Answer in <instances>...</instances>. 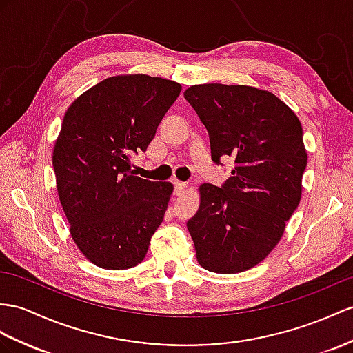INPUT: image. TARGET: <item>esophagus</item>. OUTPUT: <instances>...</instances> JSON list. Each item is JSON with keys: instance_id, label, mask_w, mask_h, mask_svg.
<instances>
[{"instance_id": "34e87169", "label": "esophagus", "mask_w": 353, "mask_h": 353, "mask_svg": "<svg viewBox=\"0 0 353 353\" xmlns=\"http://www.w3.org/2000/svg\"><path fill=\"white\" fill-rule=\"evenodd\" d=\"M174 184H175V193L176 194H183L187 190V184L183 183V181H178V179H175Z\"/></svg>"}]
</instances>
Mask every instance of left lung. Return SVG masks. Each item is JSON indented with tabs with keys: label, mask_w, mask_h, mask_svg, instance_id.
I'll return each mask as SVG.
<instances>
[{
	"label": "left lung",
	"mask_w": 353,
	"mask_h": 353,
	"mask_svg": "<svg viewBox=\"0 0 353 353\" xmlns=\"http://www.w3.org/2000/svg\"><path fill=\"white\" fill-rule=\"evenodd\" d=\"M184 97L208 130L212 161L236 165L223 187H199V210L187 221L197 262L219 274L247 271L279 244L299 205L303 127L285 101L247 85H193Z\"/></svg>",
	"instance_id": "left-lung-1"
}]
</instances>
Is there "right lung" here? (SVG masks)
Instances as JSON below:
<instances>
[{"label": "right lung", "mask_w": 353, "mask_h": 353, "mask_svg": "<svg viewBox=\"0 0 353 353\" xmlns=\"http://www.w3.org/2000/svg\"><path fill=\"white\" fill-rule=\"evenodd\" d=\"M181 92L174 81L119 74L68 106L52 165L74 244L90 262L127 270L143 261L174 185L136 176L132 156L145 151Z\"/></svg>", "instance_id": "obj_1"}]
</instances>
